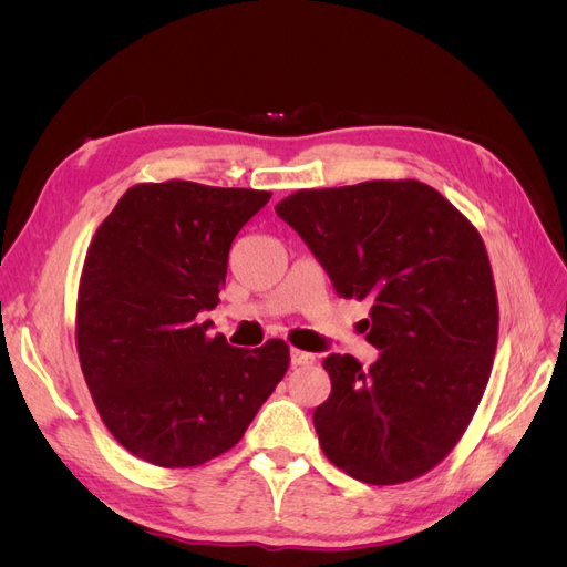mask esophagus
<instances>
[{
    "label": "esophagus",
    "mask_w": 567,
    "mask_h": 567,
    "mask_svg": "<svg viewBox=\"0 0 567 567\" xmlns=\"http://www.w3.org/2000/svg\"><path fill=\"white\" fill-rule=\"evenodd\" d=\"M315 362V354L302 352V350H290V364L293 367H307Z\"/></svg>",
    "instance_id": "esophagus-1"
}]
</instances>
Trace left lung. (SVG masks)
I'll return each instance as SVG.
<instances>
[{
    "mask_svg": "<svg viewBox=\"0 0 567 567\" xmlns=\"http://www.w3.org/2000/svg\"><path fill=\"white\" fill-rule=\"evenodd\" d=\"M340 298L369 300L362 369L329 354V400L315 409L333 466L369 485L414 480L447 456L483 400L499 307L483 238L433 186L375 179L302 188L277 205Z\"/></svg>",
    "mask_w": 567,
    "mask_h": 567,
    "instance_id": "1",
    "label": "left lung"
}]
</instances>
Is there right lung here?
<instances>
[{"label":"right lung","instance_id":"1","mask_svg":"<svg viewBox=\"0 0 567 567\" xmlns=\"http://www.w3.org/2000/svg\"><path fill=\"white\" fill-rule=\"evenodd\" d=\"M269 192L136 184L84 257L75 342L101 421L153 466H200L244 437L288 371V346L231 348L200 315L219 302L229 248Z\"/></svg>","mask_w":567,"mask_h":567}]
</instances>
